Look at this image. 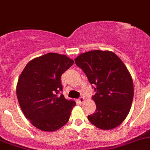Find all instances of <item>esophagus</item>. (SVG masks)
I'll return each instance as SVG.
<instances>
[{
	"mask_svg": "<svg viewBox=\"0 0 150 150\" xmlns=\"http://www.w3.org/2000/svg\"><path fill=\"white\" fill-rule=\"evenodd\" d=\"M85 101V98L84 97H80L79 99H78V102L79 104H82Z\"/></svg>",
	"mask_w": 150,
	"mask_h": 150,
	"instance_id": "obj_1",
	"label": "esophagus"
}]
</instances>
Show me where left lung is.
<instances>
[{"label": "left lung", "mask_w": 150, "mask_h": 150, "mask_svg": "<svg viewBox=\"0 0 150 150\" xmlns=\"http://www.w3.org/2000/svg\"><path fill=\"white\" fill-rule=\"evenodd\" d=\"M96 91L92 99L96 111L88 119L102 130L118 126L129 113L134 97L131 74L122 60L112 51H90L75 59Z\"/></svg>", "instance_id": "8db88e82"}]
</instances>
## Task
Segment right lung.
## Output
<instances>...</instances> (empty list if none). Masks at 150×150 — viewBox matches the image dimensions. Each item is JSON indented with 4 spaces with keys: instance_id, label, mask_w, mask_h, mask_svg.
Listing matches in <instances>:
<instances>
[{
    "instance_id": "add662e5",
    "label": "right lung",
    "mask_w": 150,
    "mask_h": 150,
    "mask_svg": "<svg viewBox=\"0 0 150 150\" xmlns=\"http://www.w3.org/2000/svg\"><path fill=\"white\" fill-rule=\"evenodd\" d=\"M73 63L65 55L48 53L29 62L19 76L16 96L22 111L41 131H57L69 120L75 102L58 94L62 75Z\"/></svg>"
}]
</instances>
